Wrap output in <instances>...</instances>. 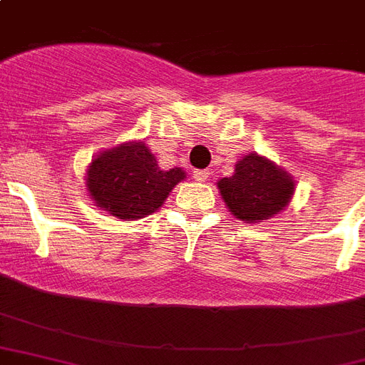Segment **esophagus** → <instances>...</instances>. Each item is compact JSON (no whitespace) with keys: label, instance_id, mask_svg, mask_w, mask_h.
Masks as SVG:
<instances>
[{"label":"esophagus","instance_id":"34e87169","mask_svg":"<svg viewBox=\"0 0 365 365\" xmlns=\"http://www.w3.org/2000/svg\"><path fill=\"white\" fill-rule=\"evenodd\" d=\"M193 178L197 180V182H206V180L210 178V172H208V170H195Z\"/></svg>","mask_w":365,"mask_h":365}]
</instances>
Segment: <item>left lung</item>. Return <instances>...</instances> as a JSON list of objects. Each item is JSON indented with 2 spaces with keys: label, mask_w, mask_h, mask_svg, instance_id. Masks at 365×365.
Masks as SVG:
<instances>
[{
  "label": "left lung",
  "mask_w": 365,
  "mask_h": 365,
  "mask_svg": "<svg viewBox=\"0 0 365 365\" xmlns=\"http://www.w3.org/2000/svg\"><path fill=\"white\" fill-rule=\"evenodd\" d=\"M217 189L239 222L261 223L286 210L295 180L282 166L252 151L237 160L233 176L217 180Z\"/></svg>",
  "instance_id": "1"
}]
</instances>
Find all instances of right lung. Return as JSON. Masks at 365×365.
I'll return each mask as SVG.
<instances>
[{
	"mask_svg": "<svg viewBox=\"0 0 365 365\" xmlns=\"http://www.w3.org/2000/svg\"><path fill=\"white\" fill-rule=\"evenodd\" d=\"M185 180V170H163L145 142L117 143L100 151L87 168L85 187L100 210L123 222L151 216Z\"/></svg>",
	"mask_w": 365,
	"mask_h": 365,
	"instance_id": "1",
	"label": "right lung"
}]
</instances>
